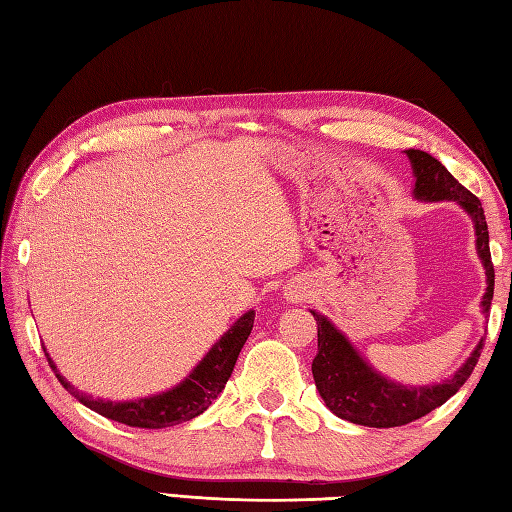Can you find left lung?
I'll return each instance as SVG.
<instances>
[{
  "label": "left lung",
  "instance_id": "8db88e82",
  "mask_svg": "<svg viewBox=\"0 0 512 512\" xmlns=\"http://www.w3.org/2000/svg\"><path fill=\"white\" fill-rule=\"evenodd\" d=\"M407 156L411 160L413 173H416V189H413V195L418 200H455L473 217L477 253H480L484 262L488 284L482 308L488 314L495 288V268L491 262V248H488V226L482 202L469 189L462 187L451 176L449 169L440 160L427 154V151L407 149ZM312 317L317 321L319 330V352L312 361L314 385H317L323 402L332 413L354 424H363V427H402V424H409L427 416L429 411L444 405L469 380L477 361H480V352L484 347L482 341L469 356V361L455 372L453 378L444 380V383L431 387H405L376 374L358 356L350 341L323 314L312 312Z\"/></svg>",
  "mask_w": 512,
  "mask_h": 512
}]
</instances>
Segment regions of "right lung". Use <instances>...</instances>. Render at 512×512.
Listing matches in <instances>:
<instances>
[{
  "label": "right lung",
  "instance_id": "add662e5",
  "mask_svg": "<svg viewBox=\"0 0 512 512\" xmlns=\"http://www.w3.org/2000/svg\"><path fill=\"white\" fill-rule=\"evenodd\" d=\"M253 321H255V312L250 310L211 347L209 354L200 361V365L195 367L178 387H173L160 396H149V398L129 400V402L94 400L90 396L81 394L79 389H74L68 380L57 372V367H54L52 358L48 354L46 358L50 367L54 369V374H57L59 383L68 389L76 400L83 402L85 407H90L92 411L101 413V416L110 420L123 422L127 427L162 429V427H173V424L187 422L195 416H200V413L209 409L211 402L220 396L226 380L233 374L237 356L242 352L250 330H253Z\"/></svg>",
  "mask_w": 512,
  "mask_h": 512
}]
</instances>
